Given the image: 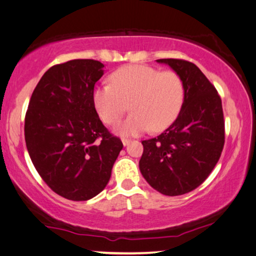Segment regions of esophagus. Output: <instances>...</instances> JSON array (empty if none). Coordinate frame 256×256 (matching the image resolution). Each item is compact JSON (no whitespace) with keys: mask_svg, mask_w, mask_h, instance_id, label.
I'll use <instances>...</instances> for the list:
<instances>
[{"mask_svg":"<svg viewBox=\"0 0 256 256\" xmlns=\"http://www.w3.org/2000/svg\"><path fill=\"white\" fill-rule=\"evenodd\" d=\"M122 142H123L124 146H128V144L130 142H131V140H130V139H125V138H123V139H122Z\"/></svg>","mask_w":256,"mask_h":256,"instance_id":"obj_1","label":"esophagus"}]
</instances>
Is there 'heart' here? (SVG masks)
I'll list each match as a JSON object with an SVG mask.
<instances>
[{
    "mask_svg": "<svg viewBox=\"0 0 256 256\" xmlns=\"http://www.w3.org/2000/svg\"><path fill=\"white\" fill-rule=\"evenodd\" d=\"M112 86L93 90L94 108L106 124H115L126 112L132 114L115 126L120 136H138L161 131L178 116L184 101V86L174 71L133 64L118 68L110 76Z\"/></svg>",
    "mask_w": 256,
    "mask_h": 256,
    "instance_id": "heart-1",
    "label": "heart"
}]
</instances>
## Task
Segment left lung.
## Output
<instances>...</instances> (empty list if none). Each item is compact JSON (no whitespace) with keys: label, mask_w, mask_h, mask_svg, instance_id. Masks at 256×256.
I'll return each mask as SVG.
<instances>
[{"label":"left lung","mask_w":256,"mask_h":256,"mask_svg":"<svg viewBox=\"0 0 256 256\" xmlns=\"http://www.w3.org/2000/svg\"><path fill=\"white\" fill-rule=\"evenodd\" d=\"M180 77L184 102L176 120L156 138L141 141L139 168L152 188L169 196L196 190L210 174L223 150L222 100L196 64L162 58Z\"/></svg>","instance_id":"obj_1"}]
</instances>
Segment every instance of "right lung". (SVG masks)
<instances>
[{
  "mask_svg": "<svg viewBox=\"0 0 256 256\" xmlns=\"http://www.w3.org/2000/svg\"><path fill=\"white\" fill-rule=\"evenodd\" d=\"M104 68L94 60L52 66L34 88L26 112L25 141L33 166L68 200L86 201L102 192L123 148L102 124L92 98Z\"/></svg>",
  "mask_w": 256,
  "mask_h": 256,
  "instance_id": "1",
  "label": "right lung"
}]
</instances>
